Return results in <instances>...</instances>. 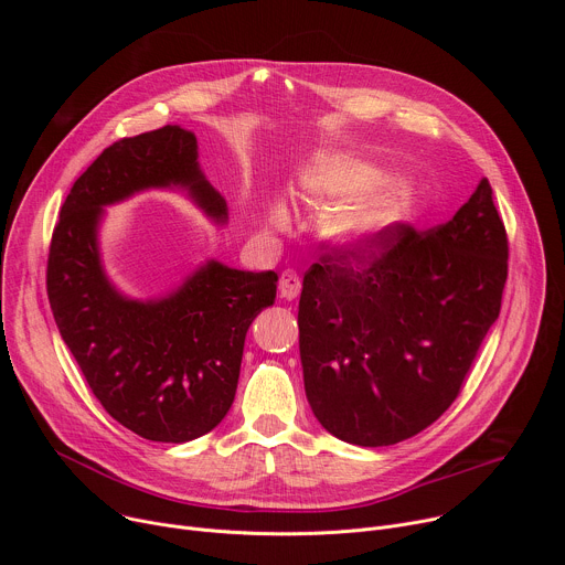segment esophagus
Wrapping results in <instances>:
<instances>
[{
	"label": "esophagus",
	"instance_id": "1",
	"mask_svg": "<svg viewBox=\"0 0 565 565\" xmlns=\"http://www.w3.org/2000/svg\"><path fill=\"white\" fill-rule=\"evenodd\" d=\"M299 290H301L299 275L295 270H284L281 277H279V295L290 301V299H295L299 295Z\"/></svg>",
	"mask_w": 565,
	"mask_h": 565
}]
</instances>
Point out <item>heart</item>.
<instances>
[{"label":"heart","instance_id":"1","mask_svg":"<svg viewBox=\"0 0 565 565\" xmlns=\"http://www.w3.org/2000/svg\"><path fill=\"white\" fill-rule=\"evenodd\" d=\"M386 181L384 172L362 163L353 158H331L327 163H319L303 177V194L312 205L329 207L340 205L349 199L370 194L382 188ZM412 192L407 185H391L375 195L364 199L362 203L338 212L331 218V236L338 244L358 246L369 238L384 234L386 230L399 225L409 216ZM284 214H277L281 221Z\"/></svg>","mask_w":565,"mask_h":565}]
</instances>
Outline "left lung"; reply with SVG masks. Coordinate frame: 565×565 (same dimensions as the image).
I'll use <instances>...</instances> for the list:
<instances>
[{
  "label": "left lung",
  "instance_id": "left-lung-1",
  "mask_svg": "<svg viewBox=\"0 0 565 565\" xmlns=\"http://www.w3.org/2000/svg\"><path fill=\"white\" fill-rule=\"evenodd\" d=\"M508 232L480 179L447 223L321 244L303 275L299 355L310 409L360 447L407 440L458 397L501 312Z\"/></svg>",
  "mask_w": 565,
  "mask_h": 565
}]
</instances>
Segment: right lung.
Wrapping results in <instances>:
<instances>
[{
	"instance_id": "1",
	"label": "right lung",
	"mask_w": 565,
	"mask_h": 565,
	"mask_svg": "<svg viewBox=\"0 0 565 565\" xmlns=\"http://www.w3.org/2000/svg\"><path fill=\"white\" fill-rule=\"evenodd\" d=\"M196 136L166 125L109 145L79 177L53 227L46 292L55 324L105 412L153 443H188L230 412L253 319L275 303L277 273L207 262L166 297L140 301L107 277L103 207L147 188H185L216 223L223 196L199 168Z\"/></svg>"
}]
</instances>
